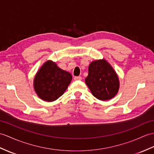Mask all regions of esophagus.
<instances>
[{"label": "esophagus", "mask_w": 154, "mask_h": 154, "mask_svg": "<svg viewBox=\"0 0 154 154\" xmlns=\"http://www.w3.org/2000/svg\"><path fill=\"white\" fill-rule=\"evenodd\" d=\"M82 79V77L80 76H77L74 77V80L75 81H81Z\"/></svg>", "instance_id": "esophagus-1"}]
</instances>
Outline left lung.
Here are the masks:
<instances>
[{
	"instance_id": "obj_1",
	"label": "left lung",
	"mask_w": 154,
	"mask_h": 154,
	"mask_svg": "<svg viewBox=\"0 0 154 154\" xmlns=\"http://www.w3.org/2000/svg\"><path fill=\"white\" fill-rule=\"evenodd\" d=\"M85 83L92 95L100 100L113 98L119 87L116 71L105 60H96L90 64Z\"/></svg>"
}]
</instances>
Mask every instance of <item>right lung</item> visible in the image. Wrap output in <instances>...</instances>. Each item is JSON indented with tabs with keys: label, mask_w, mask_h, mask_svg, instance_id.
Wrapping results in <instances>:
<instances>
[{
	"label": "right lung",
	"mask_w": 154,
	"mask_h": 154,
	"mask_svg": "<svg viewBox=\"0 0 154 154\" xmlns=\"http://www.w3.org/2000/svg\"><path fill=\"white\" fill-rule=\"evenodd\" d=\"M71 79L69 73L59 68L52 61H47L36 74L34 88L40 98L53 102L63 94Z\"/></svg>",
	"instance_id": "add662e5"
}]
</instances>
